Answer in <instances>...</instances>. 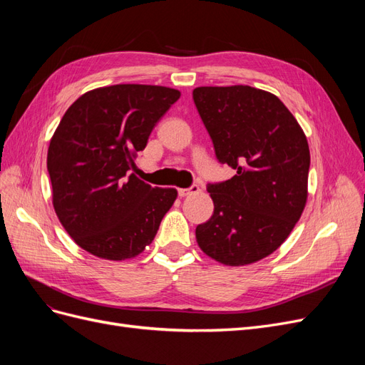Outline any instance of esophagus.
Masks as SVG:
<instances>
[{
    "label": "esophagus",
    "instance_id": "1",
    "mask_svg": "<svg viewBox=\"0 0 365 365\" xmlns=\"http://www.w3.org/2000/svg\"><path fill=\"white\" fill-rule=\"evenodd\" d=\"M178 193H180L181 197L190 196V195H196V193H200V185H192L190 189H180Z\"/></svg>",
    "mask_w": 365,
    "mask_h": 365
}]
</instances>
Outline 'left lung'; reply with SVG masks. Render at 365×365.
<instances>
[{
  "mask_svg": "<svg viewBox=\"0 0 365 365\" xmlns=\"http://www.w3.org/2000/svg\"><path fill=\"white\" fill-rule=\"evenodd\" d=\"M193 101L219 163L236 170L208 184L215 212L196 227L197 245L228 267L262 260L288 239L306 207L304 132L277 96L259 88L197 86Z\"/></svg>",
  "mask_w": 365,
  "mask_h": 365,
  "instance_id": "obj_1",
  "label": "left lung"
}]
</instances>
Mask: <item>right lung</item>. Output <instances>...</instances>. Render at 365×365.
Returning <instances> with one entry per match:
<instances>
[{
    "label": "right lung",
    "mask_w": 365,
    "mask_h": 365,
    "mask_svg": "<svg viewBox=\"0 0 365 365\" xmlns=\"http://www.w3.org/2000/svg\"><path fill=\"white\" fill-rule=\"evenodd\" d=\"M180 96L158 85L96 88L77 98L54 130L47 153L54 212L93 256L137 257L173 205L176 189L152 187L126 172Z\"/></svg>",
    "instance_id": "add662e5"
}]
</instances>
